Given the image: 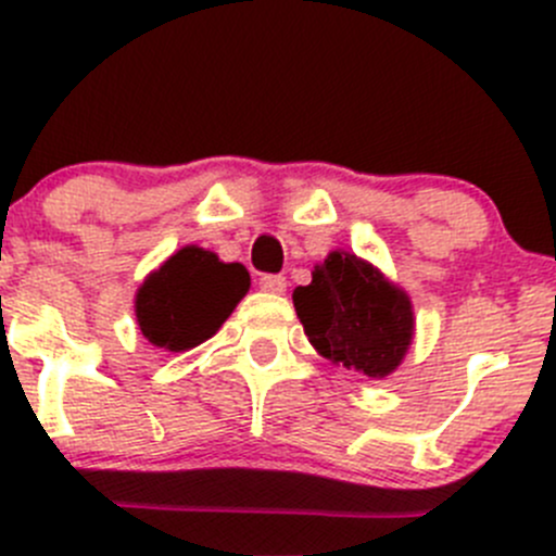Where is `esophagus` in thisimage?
<instances>
[{
	"label": "esophagus",
	"instance_id": "obj_1",
	"mask_svg": "<svg viewBox=\"0 0 556 556\" xmlns=\"http://www.w3.org/2000/svg\"><path fill=\"white\" fill-rule=\"evenodd\" d=\"M257 285H261V290H266V293H274V295H279L288 290V279L277 277V274H266V277H261V282Z\"/></svg>",
	"mask_w": 556,
	"mask_h": 556
}]
</instances>
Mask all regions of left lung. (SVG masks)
I'll use <instances>...</instances> for the list:
<instances>
[{
    "label": "left lung",
    "mask_w": 556,
    "mask_h": 556,
    "mask_svg": "<svg viewBox=\"0 0 556 556\" xmlns=\"http://www.w3.org/2000/svg\"><path fill=\"white\" fill-rule=\"evenodd\" d=\"M293 306L317 355L368 379L390 377L414 341L408 293L355 252H328Z\"/></svg>",
    "instance_id": "left-lung-1"
}]
</instances>
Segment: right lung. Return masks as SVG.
I'll list each match as a JSON object with an SVG mask.
<instances>
[{
	"mask_svg": "<svg viewBox=\"0 0 556 556\" xmlns=\"http://www.w3.org/2000/svg\"><path fill=\"white\" fill-rule=\"evenodd\" d=\"M250 290L242 263L188 244L144 277L134 295V314L144 339L164 352H188L204 344L231 317Z\"/></svg>",
	"mask_w": 556,
	"mask_h": 556,
	"instance_id": "right-lung-1",
	"label": "right lung"
}]
</instances>
